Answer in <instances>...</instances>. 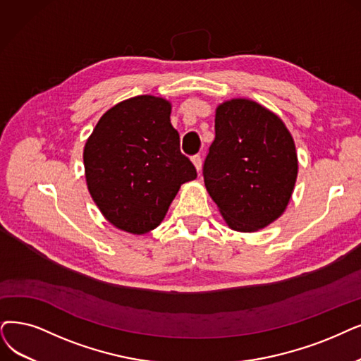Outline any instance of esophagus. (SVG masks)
Masks as SVG:
<instances>
[{
	"label": "esophagus",
	"instance_id": "34e87169",
	"mask_svg": "<svg viewBox=\"0 0 361 361\" xmlns=\"http://www.w3.org/2000/svg\"><path fill=\"white\" fill-rule=\"evenodd\" d=\"M192 163H194V166H195L197 171L200 173V171H201V167H203V160H201V157H200V155L192 157Z\"/></svg>",
	"mask_w": 361,
	"mask_h": 361
}]
</instances>
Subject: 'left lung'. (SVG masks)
<instances>
[{
  "mask_svg": "<svg viewBox=\"0 0 361 361\" xmlns=\"http://www.w3.org/2000/svg\"><path fill=\"white\" fill-rule=\"evenodd\" d=\"M204 185L226 225L255 233L284 213L298 178L295 140L277 114L250 99L218 105Z\"/></svg>",
  "mask_w": 361,
  "mask_h": 361,
  "instance_id": "8db88e82",
  "label": "left lung"
}]
</instances>
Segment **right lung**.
<instances>
[{"label": "right lung", "mask_w": 361, "mask_h": 361, "mask_svg": "<svg viewBox=\"0 0 361 361\" xmlns=\"http://www.w3.org/2000/svg\"><path fill=\"white\" fill-rule=\"evenodd\" d=\"M170 112L163 97L126 99L100 117L84 145L89 192L104 218L128 234L155 229L180 185L197 178Z\"/></svg>", "instance_id": "add662e5"}]
</instances>
